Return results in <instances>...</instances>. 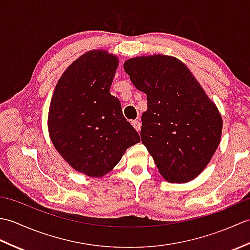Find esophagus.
<instances>
[{
    "mask_svg": "<svg viewBox=\"0 0 250 250\" xmlns=\"http://www.w3.org/2000/svg\"><path fill=\"white\" fill-rule=\"evenodd\" d=\"M132 125H133V128L137 131L140 132L141 131V121L139 119H135V120H132Z\"/></svg>",
    "mask_w": 250,
    "mask_h": 250,
    "instance_id": "esophagus-1",
    "label": "esophagus"
}]
</instances>
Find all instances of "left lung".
<instances>
[{
    "mask_svg": "<svg viewBox=\"0 0 250 250\" xmlns=\"http://www.w3.org/2000/svg\"><path fill=\"white\" fill-rule=\"evenodd\" d=\"M132 83L147 95L142 143L169 183H187L209 163L222 119L192 73L174 57L132 58L124 64Z\"/></svg>",
    "mask_w": 250,
    "mask_h": 250,
    "instance_id": "obj_1",
    "label": "left lung"
}]
</instances>
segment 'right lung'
<instances>
[{"label": "right lung", "instance_id": "obj_1", "mask_svg": "<svg viewBox=\"0 0 250 250\" xmlns=\"http://www.w3.org/2000/svg\"><path fill=\"white\" fill-rule=\"evenodd\" d=\"M118 58L91 50L66 68L52 95L48 130L52 144L70 166L90 177H101L140 143L119 100L109 89Z\"/></svg>", "mask_w": 250, "mask_h": 250}]
</instances>
